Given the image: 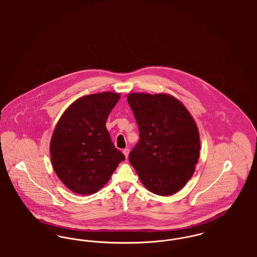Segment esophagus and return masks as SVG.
Segmentation results:
<instances>
[{
	"instance_id": "obj_1",
	"label": "esophagus",
	"mask_w": 257,
	"mask_h": 257,
	"mask_svg": "<svg viewBox=\"0 0 257 257\" xmlns=\"http://www.w3.org/2000/svg\"><path fill=\"white\" fill-rule=\"evenodd\" d=\"M122 152L123 154L125 155V157L127 158V157H128V155H129V148H124V149H123Z\"/></svg>"
}]
</instances>
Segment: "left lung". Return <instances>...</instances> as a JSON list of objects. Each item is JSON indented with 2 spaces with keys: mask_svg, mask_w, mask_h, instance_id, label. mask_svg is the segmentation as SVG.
Listing matches in <instances>:
<instances>
[{
  "mask_svg": "<svg viewBox=\"0 0 257 257\" xmlns=\"http://www.w3.org/2000/svg\"><path fill=\"white\" fill-rule=\"evenodd\" d=\"M127 100L140 132L129 162L148 191L173 195L191 179L198 161L196 122L183 104L168 94L130 93Z\"/></svg>",
  "mask_w": 257,
  "mask_h": 257,
  "instance_id": "1",
  "label": "left lung"
}]
</instances>
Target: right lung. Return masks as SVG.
Instances as JSON below:
<instances>
[{
  "mask_svg": "<svg viewBox=\"0 0 257 257\" xmlns=\"http://www.w3.org/2000/svg\"><path fill=\"white\" fill-rule=\"evenodd\" d=\"M119 97L118 93L101 92L80 98L55 128L50 145L52 165L61 182L76 194L98 192L125 159L106 128Z\"/></svg>",
  "mask_w": 257,
  "mask_h": 257,
  "instance_id": "add662e5",
  "label": "right lung"
}]
</instances>
